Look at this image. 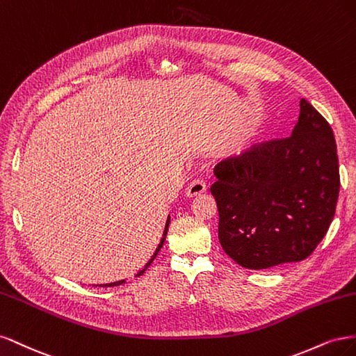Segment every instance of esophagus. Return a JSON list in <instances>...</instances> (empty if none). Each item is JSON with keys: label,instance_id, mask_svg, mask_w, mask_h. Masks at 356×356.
<instances>
[{"label": "esophagus", "instance_id": "esophagus-1", "mask_svg": "<svg viewBox=\"0 0 356 356\" xmlns=\"http://www.w3.org/2000/svg\"><path fill=\"white\" fill-rule=\"evenodd\" d=\"M205 189H207V185H205V181L202 179H193L186 188V195L188 197H197V195L205 192Z\"/></svg>", "mask_w": 356, "mask_h": 356}]
</instances>
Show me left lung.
Here are the masks:
<instances>
[{"label": "left lung", "mask_w": 356, "mask_h": 356, "mask_svg": "<svg viewBox=\"0 0 356 356\" xmlns=\"http://www.w3.org/2000/svg\"><path fill=\"white\" fill-rule=\"evenodd\" d=\"M214 175L219 241L243 268L309 257L334 217L340 189L334 134L306 99L291 134L225 159Z\"/></svg>", "instance_id": "1"}]
</instances>
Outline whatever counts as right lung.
<instances>
[{"instance_id":"add662e5","label":"right lung","mask_w":356,"mask_h":356,"mask_svg":"<svg viewBox=\"0 0 356 356\" xmlns=\"http://www.w3.org/2000/svg\"><path fill=\"white\" fill-rule=\"evenodd\" d=\"M168 223H170V217H168V219H167V223H165V226H168ZM164 239H165V236H164V238L161 239V243H159V247H161V245L164 244ZM159 247L156 248V251H155V254H154V257H155V256L158 254V250H159ZM154 257H152V259H154ZM147 265H151V261H149V263H147ZM147 265H146V266H147ZM145 270H146V268H145V269H142V270L139 272V275H142V273H143ZM122 282H124V280H121V281H117V282H111V284H108V286H113V285H120V284H122Z\"/></svg>"}]
</instances>
